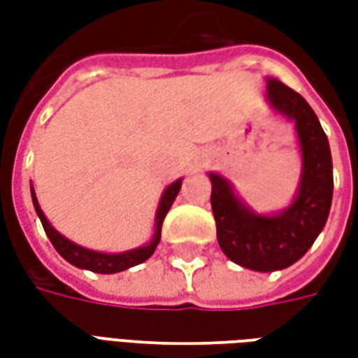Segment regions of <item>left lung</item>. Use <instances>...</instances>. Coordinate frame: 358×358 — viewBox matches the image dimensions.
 Returning <instances> with one entry per match:
<instances>
[{
  "label": "left lung",
  "instance_id": "8db88e82",
  "mask_svg": "<svg viewBox=\"0 0 358 358\" xmlns=\"http://www.w3.org/2000/svg\"><path fill=\"white\" fill-rule=\"evenodd\" d=\"M266 99L295 122L299 140L303 166L292 205L276 215H257L234 194L228 180L209 172L218 245L230 261L257 272L287 268L307 253L328 220L334 194L330 143L315 110L276 78H266Z\"/></svg>",
  "mask_w": 358,
  "mask_h": 358
}]
</instances>
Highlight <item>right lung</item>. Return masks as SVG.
<instances>
[{"label": "right lung", "instance_id": "obj_1", "mask_svg": "<svg viewBox=\"0 0 358 358\" xmlns=\"http://www.w3.org/2000/svg\"><path fill=\"white\" fill-rule=\"evenodd\" d=\"M180 187H182V178L176 180V182H172L171 186L166 187L163 192V197H161V201H159V209H157L155 215V234H153V238L149 243L145 245H141V248L130 249V251H124V253H99V251H92V249L80 248V245H76L71 240H66L65 236H61V234L50 224V220L45 218L43 215V210L40 209V203L36 199L34 194V187H30V192H32V203H34V209L38 213V217L42 220V226L45 234H48V238L53 243V248L57 249V253L65 261H69L74 266H78V268H86L92 270V272H97V274H115V272H122V270L130 268V266H136V264L143 263V261H148L149 257L153 255V251L159 245V241H161V228H163V220L166 217V213L172 207V203L176 199V195H178Z\"/></svg>", "mask_w": 358, "mask_h": 358}]
</instances>
